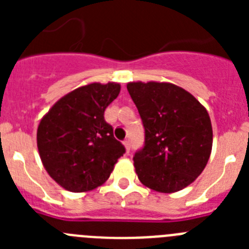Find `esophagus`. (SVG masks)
Here are the masks:
<instances>
[{
    "instance_id": "34e87169",
    "label": "esophagus",
    "mask_w": 249,
    "mask_h": 249,
    "mask_svg": "<svg viewBox=\"0 0 249 249\" xmlns=\"http://www.w3.org/2000/svg\"><path fill=\"white\" fill-rule=\"evenodd\" d=\"M123 144H124V147H126L127 153H129V149H131V146H129V141L128 140H124V141H123Z\"/></svg>"
}]
</instances>
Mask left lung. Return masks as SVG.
Instances as JSON below:
<instances>
[{
	"label": "left lung",
	"instance_id": "obj_1",
	"mask_svg": "<svg viewBox=\"0 0 249 249\" xmlns=\"http://www.w3.org/2000/svg\"><path fill=\"white\" fill-rule=\"evenodd\" d=\"M127 89L144 128V144L133 156L140 181L172 193L202 173L212 149L208 112L186 89L160 82H131Z\"/></svg>",
	"mask_w": 249,
	"mask_h": 249
}]
</instances>
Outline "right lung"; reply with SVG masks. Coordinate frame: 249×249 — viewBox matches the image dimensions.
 Returning <instances> with one entry per match:
<instances>
[{"instance_id": "1", "label": "right lung", "mask_w": 249, "mask_h": 249, "mask_svg": "<svg viewBox=\"0 0 249 249\" xmlns=\"http://www.w3.org/2000/svg\"><path fill=\"white\" fill-rule=\"evenodd\" d=\"M118 83H91L57 101L39 122L37 147L48 175L71 192L97 188L108 179L126 148L113 136L105 109Z\"/></svg>"}]
</instances>
